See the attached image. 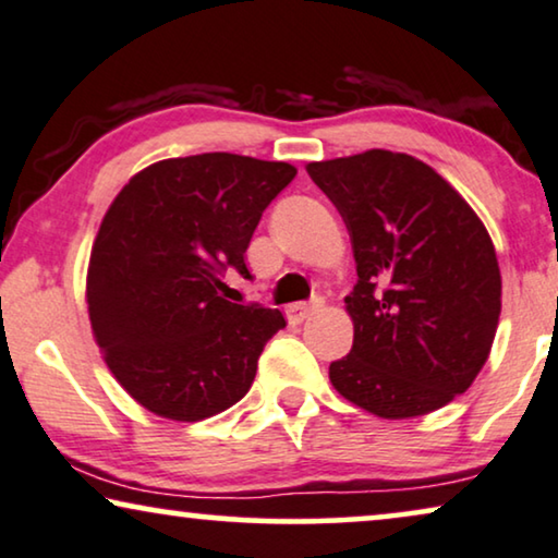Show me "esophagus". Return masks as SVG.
Here are the masks:
<instances>
[{"instance_id":"34e87169","label":"esophagus","mask_w":558,"mask_h":558,"mask_svg":"<svg viewBox=\"0 0 558 558\" xmlns=\"http://www.w3.org/2000/svg\"><path fill=\"white\" fill-rule=\"evenodd\" d=\"M320 305H324V301H320V298H316V301H311V303H293V305H288V311H286L288 324L290 326L303 324V320L311 318L313 313L320 308Z\"/></svg>"}]
</instances>
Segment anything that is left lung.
<instances>
[{"label":"left lung","instance_id":"obj_1","mask_svg":"<svg viewBox=\"0 0 558 558\" xmlns=\"http://www.w3.org/2000/svg\"><path fill=\"white\" fill-rule=\"evenodd\" d=\"M305 169L347 222L359 276L347 295L354 347L328 366L333 389L384 420L452 402L488 361L500 316L481 217L410 154L372 148Z\"/></svg>","mask_w":558,"mask_h":558}]
</instances>
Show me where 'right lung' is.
Listing matches in <instances>:
<instances>
[{"label": "right lung", "instance_id": "add662e5", "mask_svg": "<svg viewBox=\"0 0 558 558\" xmlns=\"http://www.w3.org/2000/svg\"><path fill=\"white\" fill-rule=\"evenodd\" d=\"M295 167L240 154L163 159L129 179L96 234L85 280L93 339L121 387L163 420L199 422L253 387L280 311L225 298Z\"/></svg>", "mask_w": 558, "mask_h": 558}]
</instances>
